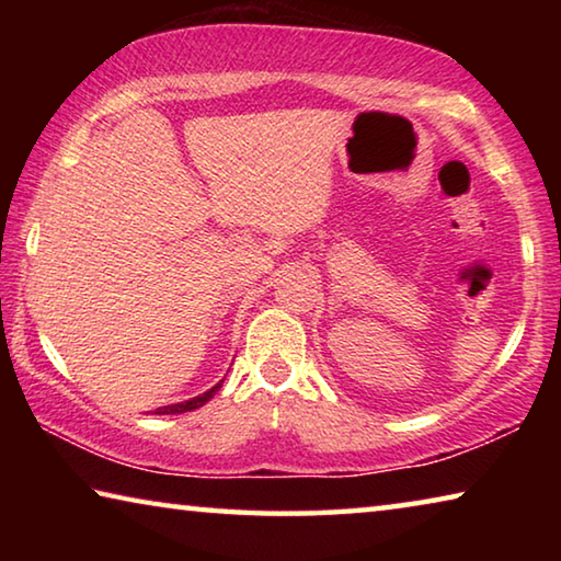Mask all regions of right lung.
Returning <instances> with one entry per match:
<instances>
[{
  "label": "right lung",
  "mask_w": 561,
  "mask_h": 561,
  "mask_svg": "<svg viewBox=\"0 0 561 561\" xmlns=\"http://www.w3.org/2000/svg\"><path fill=\"white\" fill-rule=\"evenodd\" d=\"M222 388V381L217 383V386H213L210 391H205L203 396H195V398H190V401H185V403H175V405H163V408H156V413L158 415H170V413H187V411H195V408H201V405H205L207 401H210V398L220 391Z\"/></svg>",
  "instance_id": "right-lung-1"
}]
</instances>
